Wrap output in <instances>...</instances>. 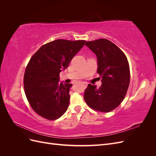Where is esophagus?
Instances as JSON below:
<instances>
[{
    "label": "esophagus",
    "instance_id": "1",
    "mask_svg": "<svg viewBox=\"0 0 156 156\" xmlns=\"http://www.w3.org/2000/svg\"><path fill=\"white\" fill-rule=\"evenodd\" d=\"M82 84L83 85L84 87H87V83H82Z\"/></svg>",
    "mask_w": 156,
    "mask_h": 156
}]
</instances>
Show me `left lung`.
Masks as SVG:
<instances>
[{
	"label": "left lung",
	"instance_id": "obj_1",
	"mask_svg": "<svg viewBox=\"0 0 156 156\" xmlns=\"http://www.w3.org/2000/svg\"><path fill=\"white\" fill-rule=\"evenodd\" d=\"M85 45L97 56V72L102 84L99 88L88 84L84 90V101L94 110L112 111L124 100L129 85L128 60L123 51L107 39L87 41Z\"/></svg>",
	"mask_w": 156,
	"mask_h": 156
}]
</instances>
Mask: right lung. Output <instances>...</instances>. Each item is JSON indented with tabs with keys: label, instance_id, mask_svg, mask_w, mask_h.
<instances>
[{
	"label": "right lung",
	"instance_id": "obj_1",
	"mask_svg": "<svg viewBox=\"0 0 156 156\" xmlns=\"http://www.w3.org/2000/svg\"><path fill=\"white\" fill-rule=\"evenodd\" d=\"M85 42L56 40L42 45L31 57L23 84L27 100L37 115L54 120L67 111L72 84L60 83L59 74L68 67Z\"/></svg>",
	"mask_w": 156,
	"mask_h": 156
}]
</instances>
